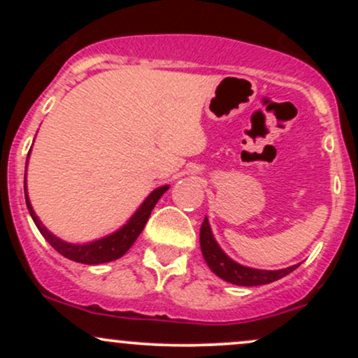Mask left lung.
<instances>
[{
  "label": "left lung",
  "instance_id": "1",
  "mask_svg": "<svg viewBox=\"0 0 358 358\" xmlns=\"http://www.w3.org/2000/svg\"><path fill=\"white\" fill-rule=\"evenodd\" d=\"M200 249H202V256L212 273L217 274L220 279H224V281L231 282V285H236V286L269 285V282L278 281V279L285 278L289 273H293V271L299 266V264H294L285 269L266 271V269L248 268V266L239 264V262L234 261V259L229 257L227 254L222 250L219 242H217L215 237H213L207 217H205L202 227H200Z\"/></svg>",
  "mask_w": 358,
  "mask_h": 358
}]
</instances>
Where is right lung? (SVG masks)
<instances>
[{
  "label": "right lung",
  "instance_id": "right-lung-1",
  "mask_svg": "<svg viewBox=\"0 0 358 358\" xmlns=\"http://www.w3.org/2000/svg\"><path fill=\"white\" fill-rule=\"evenodd\" d=\"M31 151V150H30ZM28 158H30V153H28ZM27 158V165H28ZM170 185H163V187L155 188L150 195L146 196L145 202L138 207V210L129 217V220L126 222L122 227H119L116 232L109 234V236L101 237V239L85 242V244H72V242L62 241L60 237L53 236V234L48 231L47 227L42 224V220L36 217L30 203V196H28L27 192V173H24V200H27L28 212H30L31 219H34L36 229H38L40 234L47 239L48 244L52 245L57 252H60L62 256L71 259V261L82 262V264H104V262L116 261V259L122 257L129 250L131 245L134 244V241L138 239L139 234L145 229L148 219H150L151 210L155 208L156 202L162 199V195L165 193Z\"/></svg>",
  "mask_w": 358,
  "mask_h": 358
}]
</instances>
